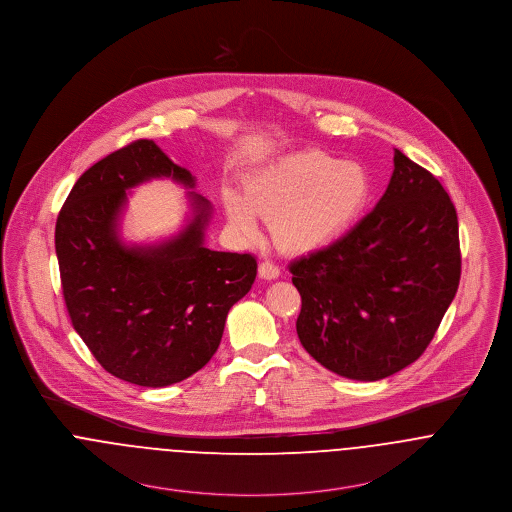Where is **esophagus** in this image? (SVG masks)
I'll return each mask as SVG.
<instances>
[{
    "label": "esophagus",
    "mask_w": 512,
    "mask_h": 512,
    "mask_svg": "<svg viewBox=\"0 0 512 512\" xmlns=\"http://www.w3.org/2000/svg\"><path fill=\"white\" fill-rule=\"evenodd\" d=\"M259 276L265 278V280H274V278L280 276V269H278L274 263H271V261H263V263L259 265Z\"/></svg>",
    "instance_id": "obj_1"
}]
</instances>
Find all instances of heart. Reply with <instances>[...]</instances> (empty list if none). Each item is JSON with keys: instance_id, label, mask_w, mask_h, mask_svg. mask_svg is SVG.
<instances>
[{"instance_id": "heart-1", "label": "heart", "mask_w": 512, "mask_h": 512, "mask_svg": "<svg viewBox=\"0 0 512 512\" xmlns=\"http://www.w3.org/2000/svg\"><path fill=\"white\" fill-rule=\"evenodd\" d=\"M371 181L358 162L323 151L284 154L245 183V199L224 193L228 222L241 238L257 234V216L271 220L272 240L288 253L315 251L338 238L360 214Z\"/></svg>"}]
</instances>
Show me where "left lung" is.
<instances>
[{
    "label": "left lung",
    "mask_w": 512,
    "mask_h": 512,
    "mask_svg": "<svg viewBox=\"0 0 512 512\" xmlns=\"http://www.w3.org/2000/svg\"><path fill=\"white\" fill-rule=\"evenodd\" d=\"M458 218L439 180L394 149L375 209L329 247L290 265L296 331L332 373L379 381L420 358L460 282Z\"/></svg>",
    "instance_id": "left-lung-1"
}]
</instances>
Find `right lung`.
Returning <instances> with one entry per match:
<instances>
[{"instance_id":"right-lung-1","label":"right lung","mask_w":512,"mask_h":512,"mask_svg":"<svg viewBox=\"0 0 512 512\" xmlns=\"http://www.w3.org/2000/svg\"><path fill=\"white\" fill-rule=\"evenodd\" d=\"M170 178L195 187L154 141L139 139L91 166L67 195L56 222L61 290L71 323L96 361L141 387H168L205 367L230 307L253 286L251 253L205 245L211 203L189 191L191 218L154 245L121 241L127 191Z\"/></svg>"}]
</instances>
